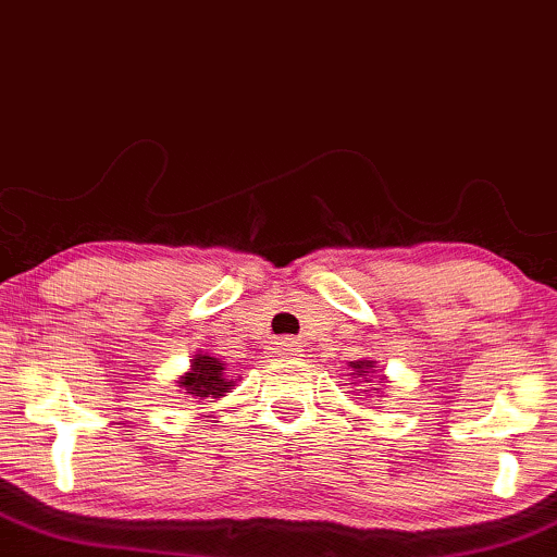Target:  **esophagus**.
I'll return each mask as SVG.
<instances>
[{"mask_svg":"<svg viewBox=\"0 0 557 557\" xmlns=\"http://www.w3.org/2000/svg\"><path fill=\"white\" fill-rule=\"evenodd\" d=\"M270 350L274 358H293L298 352V345L293 339H277V343H272Z\"/></svg>","mask_w":557,"mask_h":557,"instance_id":"1","label":"esophagus"}]
</instances>
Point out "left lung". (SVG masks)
<instances>
[{"instance_id": "left-lung-1", "label": "left lung", "mask_w": 557, "mask_h": 557, "mask_svg": "<svg viewBox=\"0 0 557 557\" xmlns=\"http://www.w3.org/2000/svg\"><path fill=\"white\" fill-rule=\"evenodd\" d=\"M352 366V376H358V379H363V376H368V373H373L376 371V366H373V360H355V363H350Z\"/></svg>"}]
</instances>
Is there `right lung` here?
I'll use <instances>...</instances> for the list:
<instances>
[{"label":"right lung","instance_id":"obj_1","mask_svg":"<svg viewBox=\"0 0 557 557\" xmlns=\"http://www.w3.org/2000/svg\"><path fill=\"white\" fill-rule=\"evenodd\" d=\"M178 386L184 388L186 394H191V397L220 399L225 397L227 388L233 386V381L225 376L223 360L212 358V355L207 352H199L194 355L189 373H184V376L178 379Z\"/></svg>","mask_w":557,"mask_h":557}]
</instances>
